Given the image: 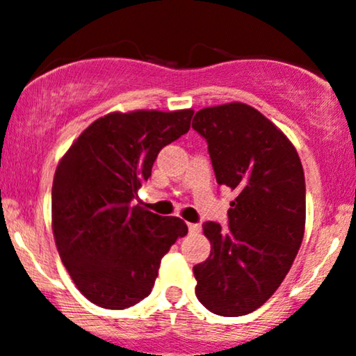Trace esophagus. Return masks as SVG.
Here are the masks:
<instances>
[{
  "instance_id": "esophagus-1",
  "label": "esophagus",
  "mask_w": 356,
  "mask_h": 356,
  "mask_svg": "<svg viewBox=\"0 0 356 356\" xmlns=\"http://www.w3.org/2000/svg\"><path fill=\"white\" fill-rule=\"evenodd\" d=\"M187 227H189V232L191 234L200 232V224H192V222H189V224H187Z\"/></svg>"
}]
</instances>
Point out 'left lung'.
I'll return each mask as SVG.
<instances>
[{
    "instance_id": "1",
    "label": "left lung",
    "mask_w": 356,
    "mask_h": 356,
    "mask_svg": "<svg viewBox=\"0 0 356 356\" xmlns=\"http://www.w3.org/2000/svg\"><path fill=\"white\" fill-rule=\"evenodd\" d=\"M192 127L207 140L217 184L235 192L229 227L202 225L212 248L192 268L195 295L216 315H247L275 293L302 245L300 157L275 124L242 102L200 109Z\"/></svg>"
}]
</instances>
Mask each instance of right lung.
Here are the masks:
<instances>
[{"label": "right lung", "mask_w": 356, "mask_h": 356, "mask_svg": "<svg viewBox=\"0 0 356 356\" xmlns=\"http://www.w3.org/2000/svg\"><path fill=\"white\" fill-rule=\"evenodd\" d=\"M192 109L111 113L94 121L56 169V247L79 292L122 310L151 293L159 265L187 234L179 217L132 205L162 147L186 134Z\"/></svg>", "instance_id": "obj_1"}]
</instances>
